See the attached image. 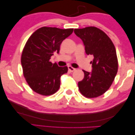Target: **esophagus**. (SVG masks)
I'll return each instance as SVG.
<instances>
[{"label": "esophagus", "mask_w": 135, "mask_h": 135, "mask_svg": "<svg viewBox=\"0 0 135 135\" xmlns=\"http://www.w3.org/2000/svg\"><path fill=\"white\" fill-rule=\"evenodd\" d=\"M68 69H69V71H70V72H74V70H76L75 68H72V66H68Z\"/></svg>", "instance_id": "esophagus-1"}]
</instances>
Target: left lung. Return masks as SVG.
<instances>
[{
  "label": "left lung",
  "mask_w": 135,
  "mask_h": 135,
  "mask_svg": "<svg viewBox=\"0 0 135 135\" xmlns=\"http://www.w3.org/2000/svg\"><path fill=\"white\" fill-rule=\"evenodd\" d=\"M74 33L83 41L87 55L94 59L91 72L83 70L84 77L78 82V88L83 96L97 98L109 89L118 70L115 48L112 41L102 30L96 27L75 28Z\"/></svg>",
  "instance_id": "left-lung-1"
}]
</instances>
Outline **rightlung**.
<instances>
[{
	"label": "right lung",
	"instance_id": "obj_1",
	"mask_svg": "<svg viewBox=\"0 0 135 135\" xmlns=\"http://www.w3.org/2000/svg\"><path fill=\"white\" fill-rule=\"evenodd\" d=\"M73 31L74 28L42 27L28 38L22 52L21 62L24 78L37 93L49 96L59 89L60 77L68 72V67H59L50 59L55 52L59 54L60 44Z\"/></svg>",
	"mask_w": 135,
	"mask_h": 135
}]
</instances>
